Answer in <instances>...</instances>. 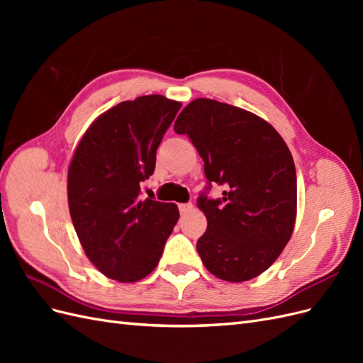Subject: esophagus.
<instances>
[{
    "label": "esophagus",
    "instance_id": "1",
    "mask_svg": "<svg viewBox=\"0 0 363 363\" xmlns=\"http://www.w3.org/2000/svg\"><path fill=\"white\" fill-rule=\"evenodd\" d=\"M191 208H192V203H182V204H179V211H180L182 215L186 213V212H189Z\"/></svg>",
    "mask_w": 363,
    "mask_h": 363
}]
</instances>
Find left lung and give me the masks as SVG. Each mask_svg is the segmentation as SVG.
Segmentation results:
<instances>
[{"instance_id":"1","label":"left lung","mask_w":363,"mask_h":363,"mask_svg":"<svg viewBox=\"0 0 363 363\" xmlns=\"http://www.w3.org/2000/svg\"><path fill=\"white\" fill-rule=\"evenodd\" d=\"M188 135L204 162L208 182L224 186L223 199L196 206L207 228L196 251L215 277L247 281L267 271L292 236L296 174L288 145L265 119L235 106L196 98L174 124Z\"/></svg>"}]
</instances>
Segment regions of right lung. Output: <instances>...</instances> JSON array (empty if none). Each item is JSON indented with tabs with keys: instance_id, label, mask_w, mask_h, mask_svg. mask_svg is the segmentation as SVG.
<instances>
[{
	"instance_id": "add662e5",
	"label": "right lung",
	"mask_w": 363,
	"mask_h": 363,
	"mask_svg": "<svg viewBox=\"0 0 363 363\" xmlns=\"http://www.w3.org/2000/svg\"><path fill=\"white\" fill-rule=\"evenodd\" d=\"M182 103L163 95L123 101L98 116L68 169L69 213L80 244L106 277L133 283L157 267L179 221L174 203L140 199L156 151Z\"/></svg>"
}]
</instances>
